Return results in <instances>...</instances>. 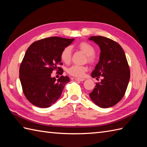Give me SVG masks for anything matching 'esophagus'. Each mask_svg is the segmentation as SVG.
Here are the masks:
<instances>
[{"label": "esophagus", "instance_id": "esophagus-1", "mask_svg": "<svg viewBox=\"0 0 147 147\" xmlns=\"http://www.w3.org/2000/svg\"><path fill=\"white\" fill-rule=\"evenodd\" d=\"M74 80H76V81H79V82H83V81L85 80V79H83V78H74Z\"/></svg>", "mask_w": 147, "mask_h": 147}]
</instances>
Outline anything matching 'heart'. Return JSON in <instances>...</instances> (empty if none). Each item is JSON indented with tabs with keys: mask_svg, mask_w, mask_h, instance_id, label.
<instances>
[{
	"mask_svg": "<svg viewBox=\"0 0 147 147\" xmlns=\"http://www.w3.org/2000/svg\"><path fill=\"white\" fill-rule=\"evenodd\" d=\"M78 47L82 51L83 53L86 55L87 61L89 63L92 64L95 62L94 54L95 53V49L94 47L90 43L82 42L80 43ZM72 57V51L70 47H66L62 50L61 53V59L64 63L68 64L69 63L71 60ZM87 71V67L86 66L78 65H73L67 69V73L71 76L82 78L84 76L85 72Z\"/></svg>",
	"mask_w": 147,
	"mask_h": 147,
	"instance_id": "obj_1",
	"label": "heart"
}]
</instances>
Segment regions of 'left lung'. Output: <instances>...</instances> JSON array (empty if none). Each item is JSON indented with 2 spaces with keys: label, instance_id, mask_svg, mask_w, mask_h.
Listing matches in <instances>:
<instances>
[{
  "label": "left lung",
  "instance_id": "8db88e82",
  "mask_svg": "<svg viewBox=\"0 0 147 147\" xmlns=\"http://www.w3.org/2000/svg\"><path fill=\"white\" fill-rule=\"evenodd\" d=\"M100 48L98 63L92 76L102 78L96 83L90 97L102 108L114 106L123 98L128 85L130 70L123 48L116 42L102 36H93L89 38Z\"/></svg>",
  "mask_w": 147,
  "mask_h": 147
}]
</instances>
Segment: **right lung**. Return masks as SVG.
Here are the masks:
<instances>
[{
    "instance_id": "add662e5",
    "label": "right lung",
    "mask_w": 147,
    "mask_h": 147,
    "mask_svg": "<svg viewBox=\"0 0 147 147\" xmlns=\"http://www.w3.org/2000/svg\"><path fill=\"white\" fill-rule=\"evenodd\" d=\"M73 40L49 37L33 42L27 49L20 67V79L24 96L33 105L47 108L60 97L69 78L61 76L56 80L51 74L55 70L63 73L58 67L62 65L61 53Z\"/></svg>"
}]
</instances>
